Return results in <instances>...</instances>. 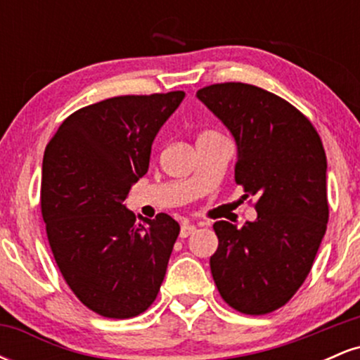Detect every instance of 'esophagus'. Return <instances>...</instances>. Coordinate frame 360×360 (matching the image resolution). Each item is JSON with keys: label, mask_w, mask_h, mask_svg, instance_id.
Segmentation results:
<instances>
[{"label": "esophagus", "mask_w": 360, "mask_h": 360, "mask_svg": "<svg viewBox=\"0 0 360 360\" xmlns=\"http://www.w3.org/2000/svg\"><path fill=\"white\" fill-rule=\"evenodd\" d=\"M194 232H196V226L191 225V223H184V225L181 226V233L179 235H181V238H186Z\"/></svg>", "instance_id": "34e87169"}]
</instances>
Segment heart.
<instances>
[{"mask_svg":"<svg viewBox=\"0 0 360 360\" xmlns=\"http://www.w3.org/2000/svg\"><path fill=\"white\" fill-rule=\"evenodd\" d=\"M208 134H213V131H203V134H201V135H208ZM201 135H200V137H201Z\"/></svg>","mask_w":360,"mask_h":360,"instance_id":"obj_1","label":"heart"}]
</instances>
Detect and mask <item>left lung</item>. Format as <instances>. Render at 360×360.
Wrapping results in <instances>:
<instances>
[{"instance_id":"obj_1","label":"left lung","mask_w":360,"mask_h":360,"mask_svg":"<svg viewBox=\"0 0 360 360\" xmlns=\"http://www.w3.org/2000/svg\"><path fill=\"white\" fill-rule=\"evenodd\" d=\"M198 100L237 143L235 181L257 196L254 221L213 225L210 267L221 298L245 315L286 304L304 283L328 221L326 155L309 120L283 98L243 82L212 84Z\"/></svg>"}]
</instances>
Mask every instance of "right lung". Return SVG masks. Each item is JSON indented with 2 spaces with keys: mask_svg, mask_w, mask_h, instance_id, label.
Here are the masks:
<instances>
[{
  "mask_svg": "<svg viewBox=\"0 0 360 360\" xmlns=\"http://www.w3.org/2000/svg\"><path fill=\"white\" fill-rule=\"evenodd\" d=\"M184 96L94 103L65 118L45 148L40 206L53 259L74 295L101 316L146 311L166 276L179 223L159 213L140 225L125 200Z\"/></svg>",
  "mask_w": 360,
  "mask_h": 360,
  "instance_id": "right-lung-1",
  "label": "right lung"
}]
</instances>
